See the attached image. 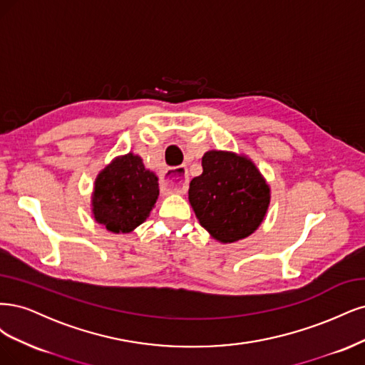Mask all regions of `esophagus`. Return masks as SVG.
Masks as SVG:
<instances>
[{"label":"esophagus","mask_w":365,"mask_h":365,"mask_svg":"<svg viewBox=\"0 0 365 365\" xmlns=\"http://www.w3.org/2000/svg\"><path fill=\"white\" fill-rule=\"evenodd\" d=\"M187 170L186 167H175L168 168L160 178V187L168 192L182 194L187 190Z\"/></svg>","instance_id":"34e87169"}]
</instances>
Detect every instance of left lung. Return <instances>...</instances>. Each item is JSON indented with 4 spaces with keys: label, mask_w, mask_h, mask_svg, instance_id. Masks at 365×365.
Returning <instances> with one entry per match:
<instances>
[{
    "label": "left lung",
    "mask_w": 365,
    "mask_h": 365,
    "mask_svg": "<svg viewBox=\"0 0 365 365\" xmlns=\"http://www.w3.org/2000/svg\"><path fill=\"white\" fill-rule=\"evenodd\" d=\"M203 173L190 183L187 198L210 237L232 244L255 233L267 215L272 190L255 162L229 150H209Z\"/></svg>",
    "instance_id": "left-lung-1"
}]
</instances>
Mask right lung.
Listing matches in <instances>:
<instances>
[{"instance_id": "1", "label": "right lung", "mask_w": 365, "mask_h": 365, "mask_svg": "<svg viewBox=\"0 0 365 365\" xmlns=\"http://www.w3.org/2000/svg\"><path fill=\"white\" fill-rule=\"evenodd\" d=\"M159 197L158 175L140 156H116L97 175L91 197L92 217L112 233H130L150 217Z\"/></svg>"}]
</instances>
